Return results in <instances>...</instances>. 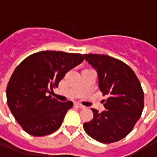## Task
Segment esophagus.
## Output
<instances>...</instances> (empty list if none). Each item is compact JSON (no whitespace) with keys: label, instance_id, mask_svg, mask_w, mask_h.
<instances>
[{"label":"esophagus","instance_id":"esophagus-1","mask_svg":"<svg viewBox=\"0 0 157 157\" xmlns=\"http://www.w3.org/2000/svg\"><path fill=\"white\" fill-rule=\"evenodd\" d=\"M75 105L76 106V107L80 108V109H85V106H83L82 104H81V103H78V102H75Z\"/></svg>","mask_w":157,"mask_h":157}]
</instances>
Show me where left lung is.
Masks as SVG:
<instances>
[{"label":"left lung","instance_id":"left-lung-1","mask_svg":"<svg viewBox=\"0 0 157 157\" xmlns=\"http://www.w3.org/2000/svg\"><path fill=\"white\" fill-rule=\"evenodd\" d=\"M98 72V86L103 96L105 111L92 109L93 118L84 123L86 133L104 144L116 142L128 135L140 118L144 92L135 72L119 59L105 55H83Z\"/></svg>","mask_w":157,"mask_h":157}]
</instances>
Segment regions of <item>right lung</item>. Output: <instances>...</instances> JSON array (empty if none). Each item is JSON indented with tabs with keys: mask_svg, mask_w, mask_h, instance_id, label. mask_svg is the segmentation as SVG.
<instances>
[{
	"mask_svg": "<svg viewBox=\"0 0 157 157\" xmlns=\"http://www.w3.org/2000/svg\"><path fill=\"white\" fill-rule=\"evenodd\" d=\"M83 60L81 54L47 50L29 55L17 66L6 87V99L24 131L44 136L60 127L73 102H59L48 94Z\"/></svg>",
	"mask_w": 157,
	"mask_h": 157,
	"instance_id": "add662e5",
	"label": "right lung"
}]
</instances>
